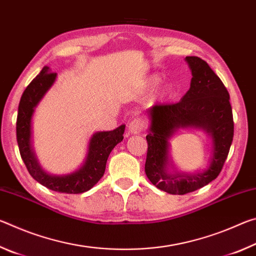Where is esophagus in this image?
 I'll return each mask as SVG.
<instances>
[{
    "label": "esophagus",
    "mask_w": 256,
    "mask_h": 256,
    "mask_svg": "<svg viewBox=\"0 0 256 256\" xmlns=\"http://www.w3.org/2000/svg\"><path fill=\"white\" fill-rule=\"evenodd\" d=\"M144 128V120L140 118H136L128 123V131L132 134H138Z\"/></svg>",
    "instance_id": "34e87169"
}]
</instances>
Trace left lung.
Wrapping results in <instances>:
<instances>
[{
  "instance_id": "left-lung-1",
  "label": "left lung",
  "mask_w": 256,
  "mask_h": 256,
  "mask_svg": "<svg viewBox=\"0 0 256 256\" xmlns=\"http://www.w3.org/2000/svg\"><path fill=\"white\" fill-rule=\"evenodd\" d=\"M192 70L190 90L178 102L156 104L150 108L144 170L156 188L170 194L183 196L216 180L222 172L234 138V118L229 92L220 78L206 60L186 56ZM198 127L210 132L214 140L210 167L201 174H168V140L177 128Z\"/></svg>"
}]
</instances>
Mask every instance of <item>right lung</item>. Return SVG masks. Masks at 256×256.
Wrapping results in <instances>:
<instances>
[{"mask_svg":"<svg viewBox=\"0 0 256 256\" xmlns=\"http://www.w3.org/2000/svg\"><path fill=\"white\" fill-rule=\"evenodd\" d=\"M56 79V73L45 66L30 82L21 96L16 118V141L19 151L29 174L45 188L60 193L79 194L89 190L105 172L108 156L123 140L125 125L107 132L94 133L89 142L86 162L79 170L70 175L52 176L42 170L32 149V118L34 107L44 97Z\"/></svg>","mask_w":256,"mask_h":256,"instance_id":"add662e5","label":"right lung"}]
</instances>
